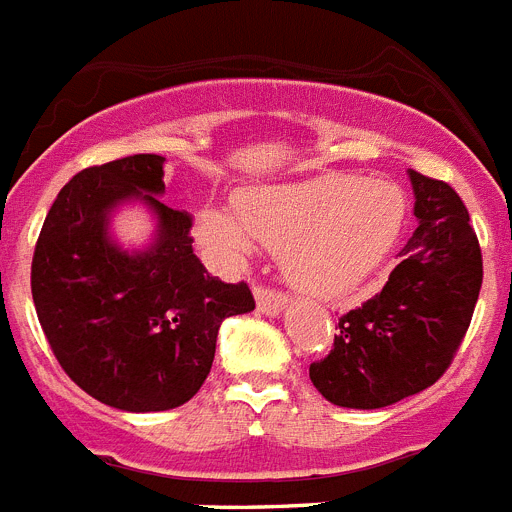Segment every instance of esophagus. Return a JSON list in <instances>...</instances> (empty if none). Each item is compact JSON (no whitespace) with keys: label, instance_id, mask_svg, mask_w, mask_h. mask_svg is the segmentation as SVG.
<instances>
[{"label":"esophagus","instance_id":"esophagus-1","mask_svg":"<svg viewBox=\"0 0 512 512\" xmlns=\"http://www.w3.org/2000/svg\"><path fill=\"white\" fill-rule=\"evenodd\" d=\"M256 305H259V312H264V315H279L287 307V297L277 292V289L256 287Z\"/></svg>","mask_w":512,"mask_h":512}]
</instances>
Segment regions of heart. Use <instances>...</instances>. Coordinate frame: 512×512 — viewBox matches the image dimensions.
<instances>
[{"mask_svg": "<svg viewBox=\"0 0 512 512\" xmlns=\"http://www.w3.org/2000/svg\"><path fill=\"white\" fill-rule=\"evenodd\" d=\"M405 200L384 179L323 174L269 184L241 197V212L210 205L197 215V238L230 261L259 243L284 251V271L310 295L341 300L382 266L395 246Z\"/></svg>", "mask_w": 512, "mask_h": 512, "instance_id": "b5f03b06", "label": "heart"}]
</instances>
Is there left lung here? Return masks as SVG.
Listing matches in <instances>:
<instances>
[{
	"label": "left lung",
	"mask_w": 512,
	"mask_h": 512,
	"mask_svg": "<svg viewBox=\"0 0 512 512\" xmlns=\"http://www.w3.org/2000/svg\"><path fill=\"white\" fill-rule=\"evenodd\" d=\"M418 228L372 300L338 320L315 390L338 408L377 410L431 387L454 359L482 287L469 212L446 182L410 169Z\"/></svg>",
	"instance_id": "obj_1"
}]
</instances>
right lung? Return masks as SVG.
<instances>
[{"instance_id":"add662e5","label":"right lung","mask_w":512,"mask_h":512,"mask_svg":"<svg viewBox=\"0 0 512 512\" xmlns=\"http://www.w3.org/2000/svg\"><path fill=\"white\" fill-rule=\"evenodd\" d=\"M164 156L84 169L58 192L33 256V302L63 372L94 400L158 413L200 392L220 323L256 307L246 282L210 277L194 256L192 217L161 202ZM138 201L157 228L128 252L111 215Z\"/></svg>"}]
</instances>
